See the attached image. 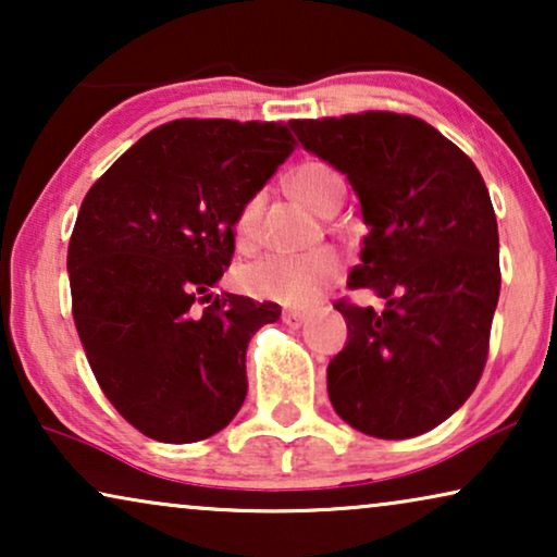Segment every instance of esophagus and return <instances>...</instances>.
<instances>
[{
	"instance_id": "1",
	"label": "esophagus",
	"mask_w": 557,
	"mask_h": 557,
	"mask_svg": "<svg viewBox=\"0 0 557 557\" xmlns=\"http://www.w3.org/2000/svg\"><path fill=\"white\" fill-rule=\"evenodd\" d=\"M281 319H284V324H288V326H294V330H299V326L307 322L309 319V314L307 311H296V309H286L284 314H281Z\"/></svg>"
}]
</instances>
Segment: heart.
Here are the masks:
<instances>
[{
	"label": "heart",
	"mask_w": 557,
	"mask_h": 557,
	"mask_svg": "<svg viewBox=\"0 0 557 557\" xmlns=\"http://www.w3.org/2000/svg\"><path fill=\"white\" fill-rule=\"evenodd\" d=\"M288 189L296 200L330 218L345 200V180L326 162H304L288 174ZM258 227V200H250L235 220V240L250 248ZM339 258L332 250H314L307 256H263L243 265L238 286L256 299L278 301L286 307H309L326 286L339 278Z\"/></svg>",
	"instance_id": "obj_1"
}]
</instances>
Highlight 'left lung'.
Segmentation results:
<instances>
[{
	"label": "left lung",
	"instance_id": "left-lung-1",
	"mask_svg": "<svg viewBox=\"0 0 557 557\" xmlns=\"http://www.w3.org/2000/svg\"><path fill=\"white\" fill-rule=\"evenodd\" d=\"M288 126L360 197L370 233L349 288L385 301L383 311L334 304L347 345L326 368L332 406L368 436H421L474 393L490 352L502 276L482 174L444 134L403 113Z\"/></svg>",
	"mask_w": 557,
	"mask_h": 557
}]
</instances>
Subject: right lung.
<instances>
[{
  "mask_svg": "<svg viewBox=\"0 0 557 557\" xmlns=\"http://www.w3.org/2000/svg\"><path fill=\"white\" fill-rule=\"evenodd\" d=\"M294 144L273 121L180 119L88 189L67 246L75 330L106 398L144 436L210 438L246 400L248 342L281 309L210 288L240 210Z\"/></svg>",
  "mask_w": 557,
  "mask_h": 557,
  "instance_id": "right-lung-1",
  "label": "right lung"
}]
</instances>
